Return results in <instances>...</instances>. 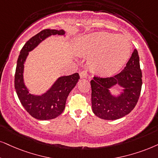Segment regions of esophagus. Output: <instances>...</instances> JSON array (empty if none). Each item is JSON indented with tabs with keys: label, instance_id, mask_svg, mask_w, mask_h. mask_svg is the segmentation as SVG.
Here are the masks:
<instances>
[{
	"label": "esophagus",
	"instance_id": "34e87169",
	"mask_svg": "<svg viewBox=\"0 0 158 158\" xmlns=\"http://www.w3.org/2000/svg\"><path fill=\"white\" fill-rule=\"evenodd\" d=\"M79 76L81 79H84V78H87V72L85 70H83V71H81L80 73H79Z\"/></svg>",
	"mask_w": 158,
	"mask_h": 158
}]
</instances>
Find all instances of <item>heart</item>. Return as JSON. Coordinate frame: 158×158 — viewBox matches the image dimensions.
Instances as JSON below:
<instances>
[{"label": "heart", "instance_id": "1", "mask_svg": "<svg viewBox=\"0 0 158 158\" xmlns=\"http://www.w3.org/2000/svg\"><path fill=\"white\" fill-rule=\"evenodd\" d=\"M131 49V44L126 37L106 32L85 35L76 44L78 55L90 57L92 70L104 76L119 71L130 58Z\"/></svg>", "mask_w": 158, "mask_h": 158}]
</instances>
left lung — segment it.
I'll return each instance as SVG.
<instances>
[{"mask_svg":"<svg viewBox=\"0 0 158 158\" xmlns=\"http://www.w3.org/2000/svg\"><path fill=\"white\" fill-rule=\"evenodd\" d=\"M142 73L139 54L134 49L131 58L120 73L111 77L94 76L90 81L92 109L97 117L114 120L128 114L134 109L140 96ZM119 84L125 88L120 97H113L109 93L111 85Z\"/></svg>","mask_w":158,"mask_h":158,"instance_id":"8db88e82","label":"left lung"}]
</instances>
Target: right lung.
I'll return each mask as SVG.
<instances>
[{
  "instance_id": "right-lung-1",
  "label": "right lung",
  "mask_w": 158,
  "mask_h": 158,
  "mask_svg": "<svg viewBox=\"0 0 158 158\" xmlns=\"http://www.w3.org/2000/svg\"><path fill=\"white\" fill-rule=\"evenodd\" d=\"M56 34L63 35L65 32L63 30L45 29L30 39L21 49L16 67L15 87L17 96L29 114L40 120L55 119L63 113L68 95L80 79L78 73L59 78L52 88L41 96H35L30 94L24 85V63L28 52L33 50L47 37Z\"/></svg>"
}]
</instances>
